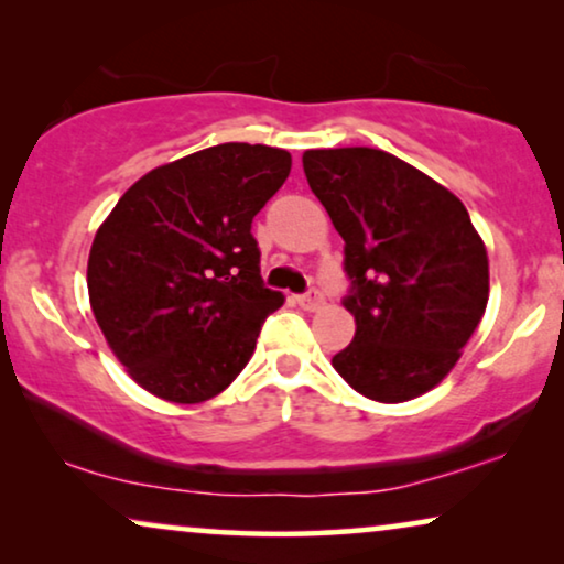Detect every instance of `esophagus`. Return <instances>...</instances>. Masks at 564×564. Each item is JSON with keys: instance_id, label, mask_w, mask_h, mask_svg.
Here are the masks:
<instances>
[{"instance_id": "34e87169", "label": "esophagus", "mask_w": 564, "mask_h": 564, "mask_svg": "<svg viewBox=\"0 0 564 564\" xmlns=\"http://www.w3.org/2000/svg\"><path fill=\"white\" fill-rule=\"evenodd\" d=\"M297 305L303 307V311L313 313V311H318V307H323V295L318 290H311V292H305V295L297 297Z\"/></svg>"}]
</instances>
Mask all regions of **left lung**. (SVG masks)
Wrapping results in <instances>:
<instances>
[{
    "label": "left lung",
    "instance_id": "1",
    "mask_svg": "<svg viewBox=\"0 0 564 564\" xmlns=\"http://www.w3.org/2000/svg\"><path fill=\"white\" fill-rule=\"evenodd\" d=\"M313 195L344 238L357 330L330 365L359 395L405 403L452 372L482 321L488 251L457 195L388 151L303 153Z\"/></svg>",
    "mask_w": 564,
    "mask_h": 564
}]
</instances>
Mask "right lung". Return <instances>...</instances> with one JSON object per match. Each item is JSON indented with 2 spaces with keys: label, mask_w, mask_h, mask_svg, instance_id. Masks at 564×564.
<instances>
[{
  "label": "right lung",
  "mask_w": 564,
  "mask_h": 564,
  "mask_svg": "<svg viewBox=\"0 0 564 564\" xmlns=\"http://www.w3.org/2000/svg\"><path fill=\"white\" fill-rule=\"evenodd\" d=\"M272 145L220 143L151 169L97 228L89 305L128 375L169 403L220 395L249 365L264 288L251 220L290 176Z\"/></svg>",
  "instance_id": "1"
}]
</instances>
